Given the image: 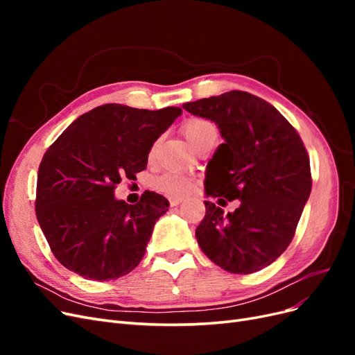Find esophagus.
Segmentation results:
<instances>
[{"instance_id":"obj_1","label":"esophagus","mask_w":355,"mask_h":355,"mask_svg":"<svg viewBox=\"0 0 355 355\" xmlns=\"http://www.w3.org/2000/svg\"><path fill=\"white\" fill-rule=\"evenodd\" d=\"M182 201H184V200L179 198V197H170V204H171V206H179Z\"/></svg>"}]
</instances>
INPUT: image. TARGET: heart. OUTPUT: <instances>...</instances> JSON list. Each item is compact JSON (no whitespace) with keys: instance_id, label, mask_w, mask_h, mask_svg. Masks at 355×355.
<instances>
[{"instance_id":"1","label":"heart","mask_w":355,"mask_h":355,"mask_svg":"<svg viewBox=\"0 0 355 355\" xmlns=\"http://www.w3.org/2000/svg\"><path fill=\"white\" fill-rule=\"evenodd\" d=\"M184 135L188 139V142L197 148L202 141H206L210 136H216L218 130L213 123L202 120V118H192L184 124ZM158 191L164 192L170 197H184L194 188V180L191 178L176 173V171H167L163 176H159L155 182Z\"/></svg>"}]
</instances>
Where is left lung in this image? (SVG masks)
<instances>
[{
    "mask_svg": "<svg viewBox=\"0 0 355 355\" xmlns=\"http://www.w3.org/2000/svg\"><path fill=\"white\" fill-rule=\"evenodd\" d=\"M182 108L213 121L223 139L207 164L206 196L240 200L228 214L204 201L198 245L225 271H259L287 249L309 197L313 180L302 139L272 105L247 92H227Z\"/></svg>",
    "mask_w": 355,
    "mask_h": 355,
    "instance_id": "1",
    "label": "left lung"
}]
</instances>
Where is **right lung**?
Returning a JSON list of instances; mask_svg holds the SVG:
<instances>
[{
    "mask_svg": "<svg viewBox=\"0 0 355 355\" xmlns=\"http://www.w3.org/2000/svg\"><path fill=\"white\" fill-rule=\"evenodd\" d=\"M182 114L106 103L80 115L42 157L35 213L56 259L87 280L120 278L139 265L168 200L145 191L136 204L115 185L146 168L157 139Z\"/></svg>",
    "mask_w": 355,
    "mask_h": 355,
    "instance_id": "right-lung-1",
    "label": "right lung"
}]
</instances>
